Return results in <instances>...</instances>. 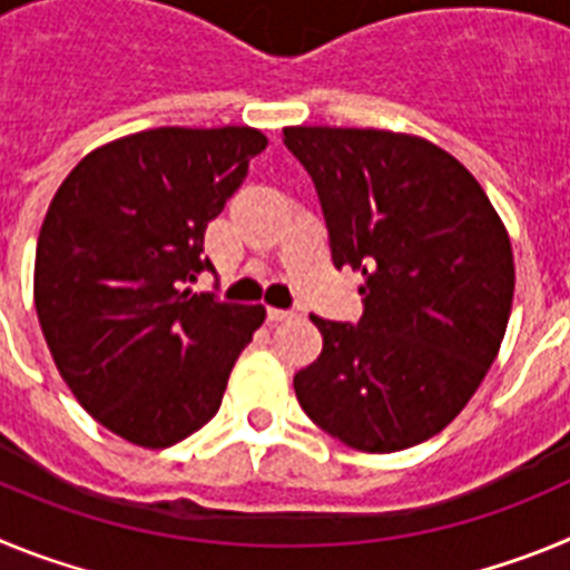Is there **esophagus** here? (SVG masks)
Returning <instances> with one entry per match:
<instances>
[{"label": "esophagus", "instance_id": "esophagus-1", "mask_svg": "<svg viewBox=\"0 0 570 570\" xmlns=\"http://www.w3.org/2000/svg\"><path fill=\"white\" fill-rule=\"evenodd\" d=\"M265 314H268V322H285V320H291V316H294V311L268 308V311H265Z\"/></svg>", "mask_w": 570, "mask_h": 570}]
</instances>
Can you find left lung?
<instances>
[{"mask_svg":"<svg viewBox=\"0 0 570 570\" xmlns=\"http://www.w3.org/2000/svg\"><path fill=\"white\" fill-rule=\"evenodd\" d=\"M328 225L365 276L356 325L311 316L322 354L294 376L331 436L391 454L440 434L485 380L513 299L511 239L480 183L420 136L285 128Z\"/></svg>","mask_w":570,"mask_h":570,"instance_id":"8db88e82","label":"left lung"}]
</instances>
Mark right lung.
Listing matches in <instances>:
<instances>
[{
  "label": "right lung",
  "instance_id": "1",
  "mask_svg": "<svg viewBox=\"0 0 570 570\" xmlns=\"http://www.w3.org/2000/svg\"><path fill=\"white\" fill-rule=\"evenodd\" d=\"M268 139L254 128H154L88 154L37 242L33 296L59 374L99 425L168 448L219 411L265 320L185 288L214 265L205 228Z\"/></svg>",
  "mask_w": 570,
  "mask_h": 570
}]
</instances>
